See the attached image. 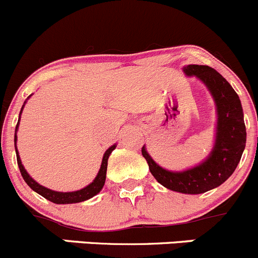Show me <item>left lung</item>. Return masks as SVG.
Instances as JSON below:
<instances>
[{"mask_svg": "<svg viewBox=\"0 0 258 258\" xmlns=\"http://www.w3.org/2000/svg\"><path fill=\"white\" fill-rule=\"evenodd\" d=\"M184 72L203 81L216 101L218 123L211 156L194 169L172 172L160 167L145 147L141 151L150 171L160 184L184 194H201L219 186L233 174L246 146V126L238 94L216 69L207 66H187Z\"/></svg>", "mask_w": 258, "mask_h": 258, "instance_id": "1", "label": "left lung"}]
</instances>
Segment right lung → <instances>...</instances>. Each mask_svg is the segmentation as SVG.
<instances>
[{
    "instance_id": "1",
    "label": "right lung",
    "mask_w": 258,
    "mask_h": 258,
    "mask_svg": "<svg viewBox=\"0 0 258 258\" xmlns=\"http://www.w3.org/2000/svg\"><path fill=\"white\" fill-rule=\"evenodd\" d=\"M22 108H24V107H22ZM20 114H21V112H20ZM17 127H19V122H17L16 124V131H17ZM16 131H15V149H16ZM114 149H116V145L111 146L106 151V154H104L103 156V160H102L101 169H99L98 175H97L96 179L93 180V182L89 184L88 186L84 187V189L78 190V191H71V192L54 191V190H50L47 189V187H44L41 186V185H39L35 180H32V177H30V175L27 174L26 170L24 169L17 150H16V157H17V165H19V169H20V172H21L22 177H24L26 184L29 185L34 191H36L37 194H40V196L44 197L45 199H47V201L52 202V203L55 204H72V203H79V202L87 201V199L92 198V197H94L96 194H98V192L101 191L102 187H103L104 185V181H106L107 162H108V157Z\"/></svg>"
}]
</instances>
